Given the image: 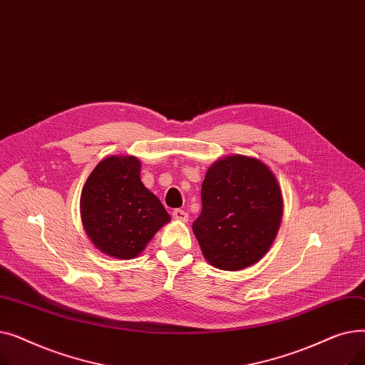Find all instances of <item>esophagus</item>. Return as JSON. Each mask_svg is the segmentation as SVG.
<instances>
[{"label": "esophagus", "instance_id": "1", "mask_svg": "<svg viewBox=\"0 0 365 365\" xmlns=\"http://www.w3.org/2000/svg\"><path fill=\"white\" fill-rule=\"evenodd\" d=\"M173 219L185 223V222H187V213L183 212V210H180V208H176L175 212H173Z\"/></svg>", "mask_w": 365, "mask_h": 365}]
</instances>
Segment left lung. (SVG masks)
<instances>
[{"mask_svg": "<svg viewBox=\"0 0 365 365\" xmlns=\"http://www.w3.org/2000/svg\"><path fill=\"white\" fill-rule=\"evenodd\" d=\"M201 201L192 229L210 264L240 271L269 252L284 207L279 183L264 163L245 155L217 160L205 173Z\"/></svg>", "mask_w": 365, "mask_h": 365, "instance_id": "1", "label": "left lung"}]
</instances>
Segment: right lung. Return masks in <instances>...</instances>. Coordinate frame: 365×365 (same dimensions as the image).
Listing matches in <instances>:
<instances>
[{"mask_svg":"<svg viewBox=\"0 0 365 365\" xmlns=\"http://www.w3.org/2000/svg\"><path fill=\"white\" fill-rule=\"evenodd\" d=\"M142 163L133 155L102 160L90 173L80 210L86 234L99 252L113 259L139 256L168 223L164 205L140 180Z\"/></svg>","mask_w":365,"mask_h":365,"instance_id":"obj_1","label":"right lung"}]
</instances>
